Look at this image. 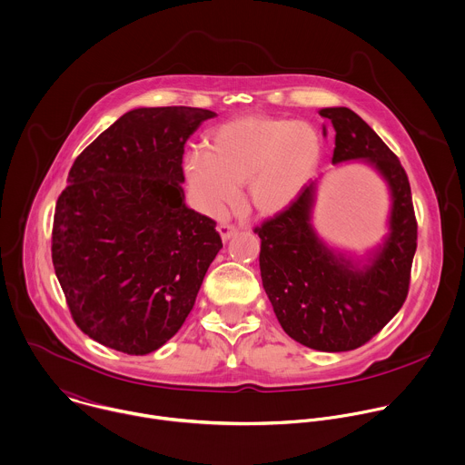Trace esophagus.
Listing matches in <instances>:
<instances>
[{"mask_svg":"<svg viewBox=\"0 0 465 465\" xmlns=\"http://www.w3.org/2000/svg\"><path fill=\"white\" fill-rule=\"evenodd\" d=\"M218 232H220V236H222V240H223V242H229V240L238 232V229H236L234 225L222 223V225H218Z\"/></svg>","mask_w":465,"mask_h":465,"instance_id":"obj_1","label":"esophagus"}]
</instances>
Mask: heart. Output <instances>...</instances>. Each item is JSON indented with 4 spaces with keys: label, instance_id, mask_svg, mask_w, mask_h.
<instances>
[{
    "label": "heart",
    "instance_id": "1",
    "mask_svg": "<svg viewBox=\"0 0 465 465\" xmlns=\"http://www.w3.org/2000/svg\"><path fill=\"white\" fill-rule=\"evenodd\" d=\"M323 142L309 122L242 116L216 127L207 153L185 160V174L200 207L225 214L245 183V200L262 216L287 211L314 178Z\"/></svg>",
    "mask_w": 465,
    "mask_h": 465
}]
</instances>
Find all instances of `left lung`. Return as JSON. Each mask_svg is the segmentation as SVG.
<instances>
[{
    "label": "left lung",
    "instance_id": "obj_1",
    "mask_svg": "<svg viewBox=\"0 0 465 465\" xmlns=\"http://www.w3.org/2000/svg\"><path fill=\"white\" fill-rule=\"evenodd\" d=\"M320 116L336 133L334 165L361 160L385 180L391 194L387 236L365 258L329 247L311 223L318 180L254 232L262 240V283L283 331L305 347L341 352L369 341L403 305L416 218L407 174L381 138L347 107H327Z\"/></svg>",
    "mask_w": 465,
    "mask_h": 465
}]
</instances>
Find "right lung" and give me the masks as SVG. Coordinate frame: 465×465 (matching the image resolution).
<instances>
[{"label": "right lung", "mask_w": 465, "mask_h": 465, "mask_svg": "<svg viewBox=\"0 0 465 465\" xmlns=\"http://www.w3.org/2000/svg\"><path fill=\"white\" fill-rule=\"evenodd\" d=\"M216 113H125L74 162L53 225V263L76 325L94 341L149 354L189 316L222 238L189 209L183 147Z\"/></svg>", "instance_id": "1"}]
</instances>
